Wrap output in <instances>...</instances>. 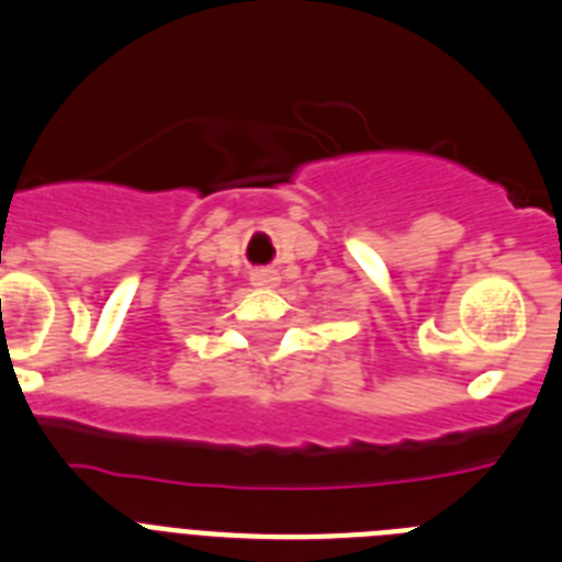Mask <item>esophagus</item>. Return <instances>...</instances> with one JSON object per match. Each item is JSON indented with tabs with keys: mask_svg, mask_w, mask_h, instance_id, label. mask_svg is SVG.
Returning a JSON list of instances; mask_svg holds the SVG:
<instances>
[{
	"mask_svg": "<svg viewBox=\"0 0 562 562\" xmlns=\"http://www.w3.org/2000/svg\"><path fill=\"white\" fill-rule=\"evenodd\" d=\"M250 281L256 286H272L278 281V272L270 270V267H261V270L250 272Z\"/></svg>",
	"mask_w": 562,
	"mask_h": 562,
	"instance_id": "esophagus-1",
	"label": "esophagus"
}]
</instances>
